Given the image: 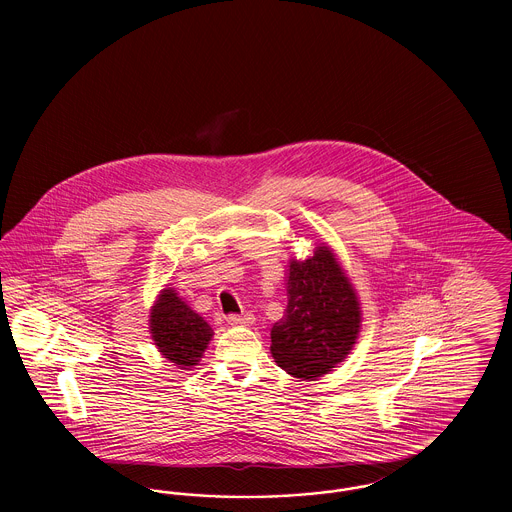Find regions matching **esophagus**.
Listing matches in <instances>:
<instances>
[{"instance_id":"esophagus-1","label":"esophagus","mask_w":512,"mask_h":512,"mask_svg":"<svg viewBox=\"0 0 512 512\" xmlns=\"http://www.w3.org/2000/svg\"><path fill=\"white\" fill-rule=\"evenodd\" d=\"M226 320L230 322V324H251L253 322V315H249V313H245V315H228Z\"/></svg>"}]
</instances>
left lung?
Returning <instances> with one entry per match:
<instances>
[{"label":"left lung","mask_w":512,"mask_h":512,"mask_svg":"<svg viewBox=\"0 0 512 512\" xmlns=\"http://www.w3.org/2000/svg\"><path fill=\"white\" fill-rule=\"evenodd\" d=\"M359 322L355 292L322 245L313 257L290 263L288 305L270 332L272 357L295 378H318L347 357Z\"/></svg>","instance_id":"obj_1"}]
</instances>
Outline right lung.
I'll list each match as a JSON object with an SVG mask.
<instances>
[{
    "mask_svg": "<svg viewBox=\"0 0 512 512\" xmlns=\"http://www.w3.org/2000/svg\"><path fill=\"white\" fill-rule=\"evenodd\" d=\"M151 334L159 351L180 368L199 363L213 336L211 326L194 313L174 290H165L151 311Z\"/></svg>",
    "mask_w": 512,
    "mask_h": 512,
    "instance_id": "add662e5",
    "label": "right lung"
}]
</instances>
